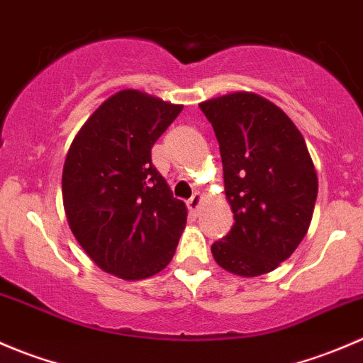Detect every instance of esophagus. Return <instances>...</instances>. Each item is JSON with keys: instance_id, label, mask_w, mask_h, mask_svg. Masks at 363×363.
Returning a JSON list of instances; mask_svg holds the SVG:
<instances>
[{"instance_id": "1", "label": "esophagus", "mask_w": 363, "mask_h": 363, "mask_svg": "<svg viewBox=\"0 0 363 363\" xmlns=\"http://www.w3.org/2000/svg\"><path fill=\"white\" fill-rule=\"evenodd\" d=\"M202 200H203V196L200 195V193H195V195H193L191 199L188 200V208H189V212H199L200 205H202Z\"/></svg>"}]
</instances>
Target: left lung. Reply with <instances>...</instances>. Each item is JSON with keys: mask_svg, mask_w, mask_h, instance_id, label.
I'll return each mask as SVG.
<instances>
[{"mask_svg": "<svg viewBox=\"0 0 363 363\" xmlns=\"http://www.w3.org/2000/svg\"><path fill=\"white\" fill-rule=\"evenodd\" d=\"M223 161L232 230L212 244L228 272L256 277L290 258L307 233L318 177L302 133L265 98L232 93L200 104Z\"/></svg>", "mask_w": 363, "mask_h": 363, "instance_id": "1", "label": "left lung"}]
</instances>
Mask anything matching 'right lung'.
<instances>
[{
	"mask_svg": "<svg viewBox=\"0 0 363 363\" xmlns=\"http://www.w3.org/2000/svg\"><path fill=\"white\" fill-rule=\"evenodd\" d=\"M182 111L135 89L119 91L73 138L63 168V203L73 235L105 272L151 277L174 258L186 205L151 160L155 142Z\"/></svg>",
	"mask_w": 363,
	"mask_h": 363,
	"instance_id": "right-lung-1",
	"label": "right lung"
}]
</instances>
